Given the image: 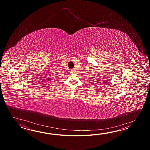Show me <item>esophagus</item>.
<instances>
[{
	"label": "esophagus",
	"mask_w": 150,
	"mask_h": 150,
	"mask_svg": "<svg viewBox=\"0 0 150 150\" xmlns=\"http://www.w3.org/2000/svg\"><path fill=\"white\" fill-rule=\"evenodd\" d=\"M74 70H70L71 74H72V73H74Z\"/></svg>",
	"instance_id": "esophagus-1"
}]
</instances>
